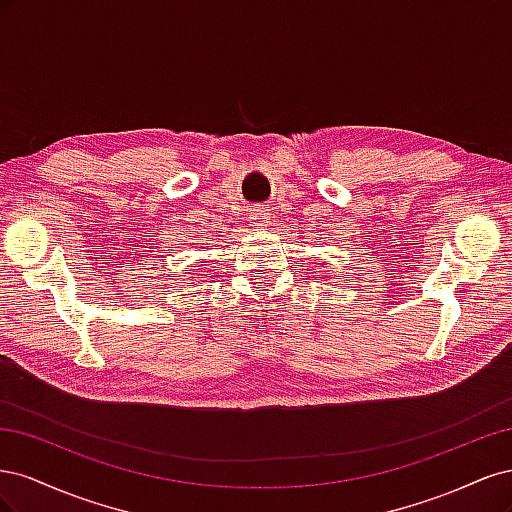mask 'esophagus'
Listing matches in <instances>:
<instances>
[{"label":"esophagus","instance_id":"obj_1","mask_svg":"<svg viewBox=\"0 0 512 512\" xmlns=\"http://www.w3.org/2000/svg\"><path fill=\"white\" fill-rule=\"evenodd\" d=\"M250 220H252L254 226H267V222L271 220V213L267 209L256 207V209H252V218Z\"/></svg>","mask_w":512,"mask_h":512}]
</instances>
